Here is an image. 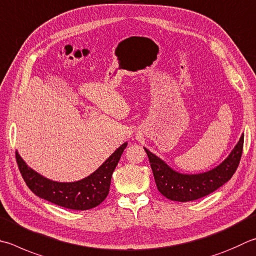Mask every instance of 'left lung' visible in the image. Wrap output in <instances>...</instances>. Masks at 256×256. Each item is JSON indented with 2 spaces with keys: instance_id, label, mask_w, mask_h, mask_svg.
I'll return each instance as SVG.
<instances>
[{
  "instance_id": "1",
  "label": "left lung",
  "mask_w": 256,
  "mask_h": 256,
  "mask_svg": "<svg viewBox=\"0 0 256 256\" xmlns=\"http://www.w3.org/2000/svg\"><path fill=\"white\" fill-rule=\"evenodd\" d=\"M243 144L244 134H242L224 161L215 168L200 174L178 172L146 148L144 150L150 161L158 190L170 200L186 202L207 196L233 176L240 164Z\"/></svg>"
}]
</instances>
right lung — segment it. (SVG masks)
<instances>
[{"instance_id": "add662e5", "label": "right lung", "mask_w": 256, "mask_h": 256, "mask_svg": "<svg viewBox=\"0 0 256 256\" xmlns=\"http://www.w3.org/2000/svg\"><path fill=\"white\" fill-rule=\"evenodd\" d=\"M128 142L123 143L98 169L86 178L72 182H60L46 178L30 168L18 151L16 156L22 178L36 196L64 208L87 210L98 206L108 197L112 174Z\"/></svg>"}]
</instances>
